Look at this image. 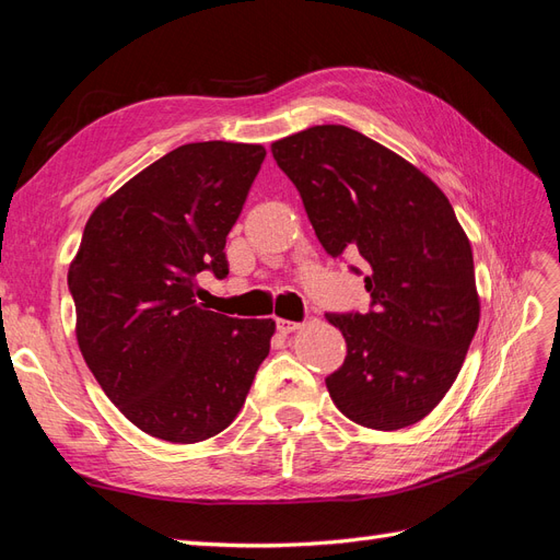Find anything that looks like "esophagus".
<instances>
[{"mask_svg": "<svg viewBox=\"0 0 560 560\" xmlns=\"http://www.w3.org/2000/svg\"><path fill=\"white\" fill-rule=\"evenodd\" d=\"M276 327L280 334H292L294 329H299L301 325L299 322H292V319H282V317H276Z\"/></svg>", "mask_w": 560, "mask_h": 560, "instance_id": "obj_1", "label": "esophagus"}]
</instances>
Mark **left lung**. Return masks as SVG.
<instances>
[{"instance_id":"obj_1","label":"left lung","mask_w":560,"mask_h":560,"mask_svg":"<svg viewBox=\"0 0 560 560\" xmlns=\"http://www.w3.org/2000/svg\"><path fill=\"white\" fill-rule=\"evenodd\" d=\"M273 159L329 257L362 259L371 294L369 313H327L348 346L325 378L336 409L374 430L413 425L444 399L479 327L471 247L448 198L346 126L290 135Z\"/></svg>"}]
</instances>
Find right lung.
<instances>
[{"label": "right lung", "instance_id": "right-lung-1", "mask_svg": "<svg viewBox=\"0 0 560 560\" xmlns=\"http://www.w3.org/2000/svg\"><path fill=\"white\" fill-rule=\"evenodd\" d=\"M261 144L194 142L100 202L70 266L77 341L132 425L171 444L226 430L268 358L273 319L196 303V280L229 276L226 235L264 163Z\"/></svg>", "mask_w": 560, "mask_h": 560}]
</instances>
